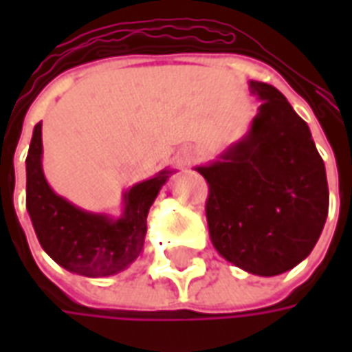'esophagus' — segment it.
<instances>
[{
    "label": "esophagus",
    "instance_id": "1",
    "mask_svg": "<svg viewBox=\"0 0 352 352\" xmlns=\"http://www.w3.org/2000/svg\"><path fill=\"white\" fill-rule=\"evenodd\" d=\"M186 162H190V156H184V164H186Z\"/></svg>",
    "mask_w": 352,
    "mask_h": 352
}]
</instances>
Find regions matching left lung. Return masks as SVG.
I'll use <instances>...</instances> for the list:
<instances>
[{
	"label": "left lung",
	"instance_id": "8db88e82",
	"mask_svg": "<svg viewBox=\"0 0 352 352\" xmlns=\"http://www.w3.org/2000/svg\"><path fill=\"white\" fill-rule=\"evenodd\" d=\"M262 101L243 139L206 177L209 236L221 256L252 275L273 277L309 256L328 217L324 162L307 122L272 85L251 80Z\"/></svg>",
	"mask_w": 352,
	"mask_h": 352
}]
</instances>
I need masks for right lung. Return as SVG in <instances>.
Instances as JSON below:
<instances>
[{"label": "right lung", "mask_w": 352, "mask_h": 352, "mask_svg": "<svg viewBox=\"0 0 352 352\" xmlns=\"http://www.w3.org/2000/svg\"><path fill=\"white\" fill-rule=\"evenodd\" d=\"M41 122L34 128L26 158V209L43 251L64 270L85 277H109L138 258L146 234V214L173 169H162L124 192L115 219L73 206L50 188L43 173Z\"/></svg>", "instance_id": "right-lung-1"}]
</instances>
